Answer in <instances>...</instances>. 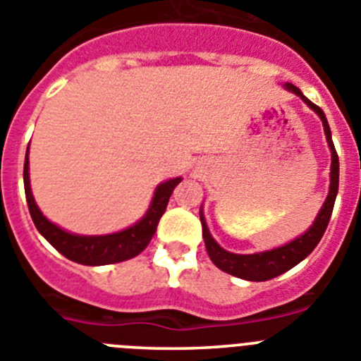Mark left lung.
<instances>
[{
    "instance_id": "1",
    "label": "left lung",
    "mask_w": 361,
    "mask_h": 361,
    "mask_svg": "<svg viewBox=\"0 0 361 361\" xmlns=\"http://www.w3.org/2000/svg\"><path fill=\"white\" fill-rule=\"evenodd\" d=\"M286 87L290 92L297 93L304 102L320 116L324 124V131H326L327 144L331 149V187L329 194H327V200L324 203V207L320 209V214L317 216V221L313 223L310 230H307L304 235H300L298 239L291 241L290 245L281 246V248H275L271 252H262V253H253V255H237V253H230L226 250L221 248L216 241L210 235L209 228H207V223H204L203 216H201V226H203V239L204 246H207V252H209V257L212 259L214 264L219 269L226 271V274L233 275V277L245 279V281H269V279H275L279 275L286 274L288 269H291L293 266H297L298 262L304 261V259L310 255L314 250V246L320 243L324 232H326L327 225H329L331 214H333L334 200H336V192H338V154H336V149H334L333 138H331V129L327 124V118L324 115V111L318 108L317 104L311 102L310 99L302 95V92L293 84H286Z\"/></svg>"
}]
</instances>
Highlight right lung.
I'll return each mask as SVG.
<instances>
[{
  "mask_svg": "<svg viewBox=\"0 0 361 361\" xmlns=\"http://www.w3.org/2000/svg\"><path fill=\"white\" fill-rule=\"evenodd\" d=\"M23 180H25V194H27L28 210H30L32 221H34L39 233L70 261L86 266H102L128 261V259L136 257L142 250H145V246L149 245V241H151L154 232H157L160 217L164 216L165 209H167L169 197H171L173 190L176 188V185L181 181V178L165 181V183H161L157 188V194L152 197L151 209H149V212L145 214V217L140 223H136L135 226L122 230L118 233H111V235L90 237L73 235V233L64 232L59 226L50 223L41 214V210L37 209L30 190V178H28V149L27 158H25V169H23Z\"/></svg>",
  "mask_w": 361,
  "mask_h": 361,
  "instance_id": "obj_1",
  "label": "right lung"
}]
</instances>
